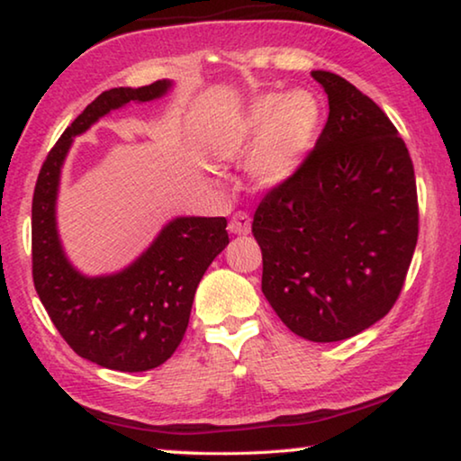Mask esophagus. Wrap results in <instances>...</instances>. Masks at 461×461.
<instances>
[{"label":"esophagus","mask_w":461,"mask_h":461,"mask_svg":"<svg viewBox=\"0 0 461 461\" xmlns=\"http://www.w3.org/2000/svg\"><path fill=\"white\" fill-rule=\"evenodd\" d=\"M249 228H252V220L246 212H236L230 220V231L236 233V236H246L249 233Z\"/></svg>","instance_id":"esophagus-1"}]
</instances>
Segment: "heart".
Masks as SVG:
<instances>
[{"label":"heart","instance_id":"1","mask_svg":"<svg viewBox=\"0 0 461 461\" xmlns=\"http://www.w3.org/2000/svg\"><path fill=\"white\" fill-rule=\"evenodd\" d=\"M319 126V104L307 91L262 95L217 131L213 154L221 162H248L256 189H276L299 173Z\"/></svg>","mask_w":461,"mask_h":461}]
</instances>
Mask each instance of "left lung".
I'll return each mask as SVG.
<instances>
[{
  "label": "left lung",
  "instance_id": "obj_1",
  "mask_svg": "<svg viewBox=\"0 0 461 461\" xmlns=\"http://www.w3.org/2000/svg\"><path fill=\"white\" fill-rule=\"evenodd\" d=\"M330 118L291 181L254 213L262 293L288 330L341 341L399 299L419 236L415 168L386 113L343 77L313 71Z\"/></svg>",
  "mask_w": 461,
  "mask_h": 461
}]
</instances>
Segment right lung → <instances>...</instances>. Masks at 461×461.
I'll list each match as a JSON object with an SVG mask.
<instances>
[{
  "label": "right lung",
  "mask_w": 461,
  "mask_h": 461,
  "mask_svg": "<svg viewBox=\"0 0 461 461\" xmlns=\"http://www.w3.org/2000/svg\"><path fill=\"white\" fill-rule=\"evenodd\" d=\"M170 81L104 91L46 156L32 199V276L36 293L75 354L109 370L144 372L165 364L183 341L194 291L230 244L225 217H176L128 268L85 276L62 252L57 231L60 168L73 138L112 109L165 95Z\"/></svg>",
  "instance_id": "right-lung-1"
}]
</instances>
